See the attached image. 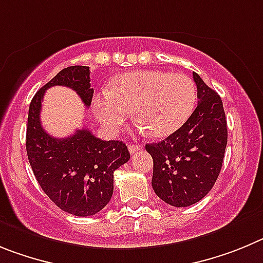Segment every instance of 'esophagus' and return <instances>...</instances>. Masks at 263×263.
Returning <instances> with one entry per match:
<instances>
[{"label": "esophagus", "instance_id": "1", "mask_svg": "<svg viewBox=\"0 0 263 263\" xmlns=\"http://www.w3.org/2000/svg\"><path fill=\"white\" fill-rule=\"evenodd\" d=\"M128 149H129V153H131V155H134V153H136L140 151L141 145H139V144H129Z\"/></svg>", "mask_w": 263, "mask_h": 263}]
</instances>
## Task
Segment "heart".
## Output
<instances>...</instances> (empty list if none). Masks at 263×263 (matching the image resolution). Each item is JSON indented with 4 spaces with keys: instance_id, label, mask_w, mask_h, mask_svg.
I'll use <instances>...</instances> for the list:
<instances>
[{
    "instance_id": "obj_1",
    "label": "heart",
    "mask_w": 263,
    "mask_h": 263,
    "mask_svg": "<svg viewBox=\"0 0 263 263\" xmlns=\"http://www.w3.org/2000/svg\"><path fill=\"white\" fill-rule=\"evenodd\" d=\"M195 102L196 89L189 76L139 70L119 76L110 89L98 91L93 97V111L108 131H115L132 110L139 128L152 137H164L183 126Z\"/></svg>"
}]
</instances>
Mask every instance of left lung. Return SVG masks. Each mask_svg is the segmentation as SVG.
<instances>
[{
  "label": "left lung",
  "instance_id": "8db88e82",
  "mask_svg": "<svg viewBox=\"0 0 263 263\" xmlns=\"http://www.w3.org/2000/svg\"><path fill=\"white\" fill-rule=\"evenodd\" d=\"M198 106L183 126L160 143L146 144L153 158L152 187L174 207H189L203 199L221 170L228 129L219 94L193 73Z\"/></svg>",
  "mask_w": 263,
  "mask_h": 263
}]
</instances>
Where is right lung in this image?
<instances>
[{"mask_svg":"<svg viewBox=\"0 0 263 263\" xmlns=\"http://www.w3.org/2000/svg\"><path fill=\"white\" fill-rule=\"evenodd\" d=\"M52 86L73 89L90 106L89 67L64 68L34 96L28 108L26 151L37 183L59 208L76 216H91L110 202L114 172L129 160L123 141L101 140L87 128L58 139L47 134L40 123L42 101Z\"/></svg>","mask_w":263,"mask_h":263,"instance_id":"add662e5","label":"right lung"}]
</instances>
